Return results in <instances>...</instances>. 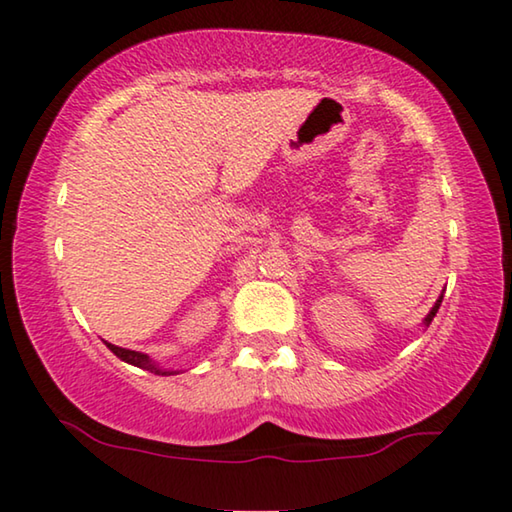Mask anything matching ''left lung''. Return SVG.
<instances>
[{"mask_svg":"<svg viewBox=\"0 0 512 512\" xmlns=\"http://www.w3.org/2000/svg\"><path fill=\"white\" fill-rule=\"evenodd\" d=\"M440 303H443V296H440V298L436 300V305H433V307H431V312H429V314H426V319H424V326H429V324H431V321H433V317H436V312H438V307H440Z\"/></svg>","mask_w":512,"mask_h":512,"instance_id":"obj_1","label":"left lung"}]
</instances>
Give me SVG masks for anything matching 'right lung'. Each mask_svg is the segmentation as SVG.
<instances>
[{"label": "right lung", "instance_id": "obj_1", "mask_svg": "<svg viewBox=\"0 0 512 512\" xmlns=\"http://www.w3.org/2000/svg\"><path fill=\"white\" fill-rule=\"evenodd\" d=\"M107 347L114 352L118 359L130 363V366H137V368H144V370H151V373L156 375H177V370H165V368H158L156 363H153L149 356L142 354V352H132V349H123V347H116L111 345V342H107Z\"/></svg>", "mask_w": 512, "mask_h": 512}]
</instances>
